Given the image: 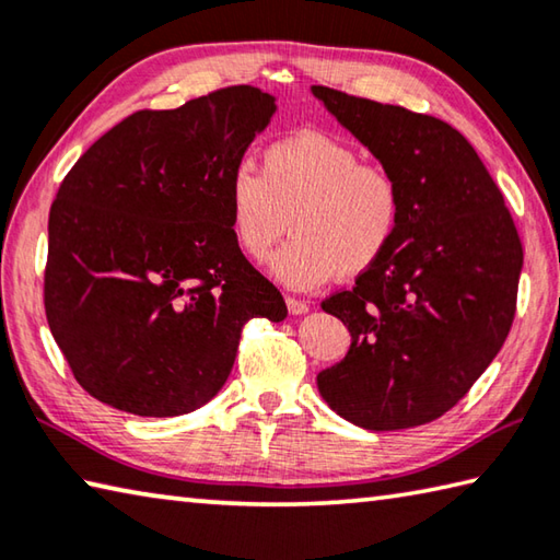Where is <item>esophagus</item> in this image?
Segmentation results:
<instances>
[{
  "label": "esophagus",
  "instance_id": "1",
  "mask_svg": "<svg viewBox=\"0 0 560 560\" xmlns=\"http://www.w3.org/2000/svg\"><path fill=\"white\" fill-rule=\"evenodd\" d=\"M287 306H289V313L291 315H306L308 313V303L301 301V299H287Z\"/></svg>",
  "mask_w": 560,
  "mask_h": 560
}]
</instances>
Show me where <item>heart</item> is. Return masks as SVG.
<instances>
[{"instance_id":"obj_1","label":"heart","mask_w":560,"mask_h":560,"mask_svg":"<svg viewBox=\"0 0 560 560\" xmlns=\"http://www.w3.org/2000/svg\"><path fill=\"white\" fill-rule=\"evenodd\" d=\"M225 200L232 237L252 261L269 257L291 218L293 240L271 271L293 291L318 289L335 273H368L404 222L399 176L325 131L273 139L261 154V174L249 164L230 171Z\"/></svg>"}]
</instances>
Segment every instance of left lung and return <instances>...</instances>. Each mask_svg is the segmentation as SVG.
<instances>
[{
	"label": "left lung",
	"instance_id": "left-lung-1",
	"mask_svg": "<svg viewBox=\"0 0 560 560\" xmlns=\"http://www.w3.org/2000/svg\"><path fill=\"white\" fill-rule=\"evenodd\" d=\"M404 188L386 257L320 303L352 335L318 374L335 413L368 431L441 419L490 368L510 335L524 264L502 190L460 131L419 112L313 85Z\"/></svg>",
	"mask_w": 560,
	"mask_h": 560
}]
</instances>
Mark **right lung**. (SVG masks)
<instances>
[{
	"instance_id": "1",
	"label": "right lung",
	"mask_w": 560,
	"mask_h": 560,
	"mask_svg": "<svg viewBox=\"0 0 560 560\" xmlns=\"http://www.w3.org/2000/svg\"><path fill=\"white\" fill-rule=\"evenodd\" d=\"M273 97L230 85L139 109L68 171L48 215L44 306L75 382L137 416H178L220 392L252 318L287 303L230 232L225 186Z\"/></svg>"
}]
</instances>
